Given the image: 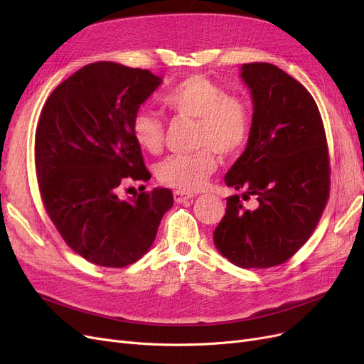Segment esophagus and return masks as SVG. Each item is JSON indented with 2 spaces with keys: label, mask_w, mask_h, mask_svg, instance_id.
Listing matches in <instances>:
<instances>
[{
  "label": "esophagus",
  "mask_w": 364,
  "mask_h": 364,
  "mask_svg": "<svg viewBox=\"0 0 364 364\" xmlns=\"http://www.w3.org/2000/svg\"><path fill=\"white\" fill-rule=\"evenodd\" d=\"M173 197H174V202L176 203H185V202H188V200L193 199V194L183 193V191H174Z\"/></svg>",
  "instance_id": "1"
}]
</instances>
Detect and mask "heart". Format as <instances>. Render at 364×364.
<instances>
[{"label": "heart", "instance_id": "heart-1", "mask_svg": "<svg viewBox=\"0 0 364 364\" xmlns=\"http://www.w3.org/2000/svg\"><path fill=\"white\" fill-rule=\"evenodd\" d=\"M162 106L178 118L196 119L193 153L173 155L162 161L158 181L181 191H196L217 168L218 151L235 156L247 146L252 130L250 109L243 98L230 95L223 86L203 75H190L162 95ZM132 138L150 155L164 147L165 124L150 111H138L132 118Z\"/></svg>", "mask_w": 364, "mask_h": 364}]
</instances>
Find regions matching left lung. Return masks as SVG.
<instances>
[{"label":"left lung","mask_w":364,"mask_h":364,"mask_svg":"<svg viewBox=\"0 0 364 364\" xmlns=\"http://www.w3.org/2000/svg\"><path fill=\"white\" fill-rule=\"evenodd\" d=\"M241 79L252 94V130L225 182L257 208L228 197L214 243L238 267L267 269L290 259L314 232L331 167L321 112L299 82L266 62L245 63Z\"/></svg>","instance_id":"1"}]
</instances>
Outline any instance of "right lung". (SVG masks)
<instances>
[{
  "mask_svg": "<svg viewBox=\"0 0 364 364\" xmlns=\"http://www.w3.org/2000/svg\"><path fill=\"white\" fill-rule=\"evenodd\" d=\"M161 82L149 70L95 62L62 82L43 105L35 139L41 199L65 243L95 266L138 261L173 206L167 188L118 197L127 181L149 179L130 126Z\"/></svg>",
  "mask_w": 364,
  "mask_h": 364,
  "instance_id": "obj_1",
  "label": "right lung"
}]
</instances>
